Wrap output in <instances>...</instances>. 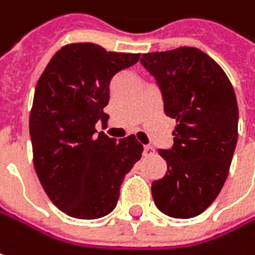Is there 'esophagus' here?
Wrapping results in <instances>:
<instances>
[{"label":"esophagus","instance_id":"esophagus-1","mask_svg":"<svg viewBox=\"0 0 255 255\" xmlns=\"http://www.w3.org/2000/svg\"><path fill=\"white\" fill-rule=\"evenodd\" d=\"M154 154V148L151 146V145H145L143 146V155L145 156H149V155Z\"/></svg>","mask_w":255,"mask_h":255}]
</instances>
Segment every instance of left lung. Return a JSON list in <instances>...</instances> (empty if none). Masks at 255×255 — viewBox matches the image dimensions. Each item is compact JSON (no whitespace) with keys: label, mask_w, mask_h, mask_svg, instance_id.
Masks as SVG:
<instances>
[{"label":"left lung","mask_w":255,"mask_h":255,"mask_svg":"<svg viewBox=\"0 0 255 255\" xmlns=\"http://www.w3.org/2000/svg\"><path fill=\"white\" fill-rule=\"evenodd\" d=\"M140 62L161 88L165 115L177 123L173 148L158 151L167 173L152 183L155 205L171 218H194L218 197L229 173L238 139L234 87L197 47L143 53Z\"/></svg>","instance_id":"8db88e82"}]
</instances>
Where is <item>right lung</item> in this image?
<instances>
[{
	"label": "right lung",
	"instance_id": "add662e5",
	"mask_svg": "<svg viewBox=\"0 0 255 255\" xmlns=\"http://www.w3.org/2000/svg\"><path fill=\"white\" fill-rule=\"evenodd\" d=\"M139 53L107 52L94 43L61 47L40 75L30 112L34 170L52 203L77 219H99L116 208L125 175L140 159L135 135L96 133L107 122L112 78Z\"/></svg>",
	"mask_w": 255,
	"mask_h": 255
}]
</instances>
